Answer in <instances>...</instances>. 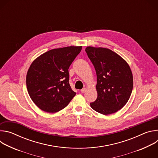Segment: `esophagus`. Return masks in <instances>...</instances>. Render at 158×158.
<instances>
[{
    "mask_svg": "<svg viewBox=\"0 0 158 158\" xmlns=\"http://www.w3.org/2000/svg\"><path fill=\"white\" fill-rule=\"evenodd\" d=\"M85 91H86V89H85V88H83V89H82L81 90V92L82 93H84L85 92Z\"/></svg>",
    "mask_w": 158,
    "mask_h": 158,
    "instance_id": "34e87169",
    "label": "esophagus"
}]
</instances>
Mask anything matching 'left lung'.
<instances>
[{"instance_id":"obj_1","label":"left lung","mask_w":158,"mask_h":158,"mask_svg":"<svg viewBox=\"0 0 158 158\" xmlns=\"http://www.w3.org/2000/svg\"><path fill=\"white\" fill-rule=\"evenodd\" d=\"M85 52L97 74L98 98L91 107L108 115L123 108L133 87V77L127 63L116 52L102 48L87 47Z\"/></svg>"}]
</instances>
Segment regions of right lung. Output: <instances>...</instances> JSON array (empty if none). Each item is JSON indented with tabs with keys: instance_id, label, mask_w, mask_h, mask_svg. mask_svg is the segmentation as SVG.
<instances>
[{
	"instance_id": "right-lung-1",
	"label": "right lung",
	"mask_w": 158,
	"mask_h": 158,
	"mask_svg": "<svg viewBox=\"0 0 158 158\" xmlns=\"http://www.w3.org/2000/svg\"><path fill=\"white\" fill-rule=\"evenodd\" d=\"M82 46L50 50L31 65L26 77L28 93L35 105L47 112H58L75 96L69 84V68Z\"/></svg>"
}]
</instances>
